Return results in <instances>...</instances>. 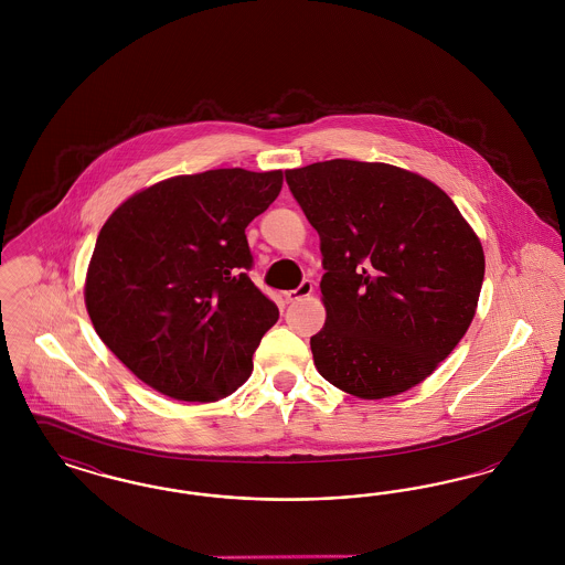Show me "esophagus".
<instances>
[{"instance_id": "obj_1", "label": "esophagus", "mask_w": 565, "mask_h": 565, "mask_svg": "<svg viewBox=\"0 0 565 565\" xmlns=\"http://www.w3.org/2000/svg\"><path fill=\"white\" fill-rule=\"evenodd\" d=\"M311 292H313V284H311L309 279H302L298 288L286 292V300H288V302H295V300H300V298H305V296H309Z\"/></svg>"}]
</instances>
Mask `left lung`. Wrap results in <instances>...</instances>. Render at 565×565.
Returning a JSON list of instances; mask_svg holds the SVG:
<instances>
[{"instance_id":"left-lung-1","label":"left lung","mask_w":565,"mask_h":565,"mask_svg":"<svg viewBox=\"0 0 565 565\" xmlns=\"http://www.w3.org/2000/svg\"><path fill=\"white\" fill-rule=\"evenodd\" d=\"M286 182L320 235V375L366 401L422 383L475 318L484 275L475 231L430 180L385 162H313Z\"/></svg>"}]
</instances>
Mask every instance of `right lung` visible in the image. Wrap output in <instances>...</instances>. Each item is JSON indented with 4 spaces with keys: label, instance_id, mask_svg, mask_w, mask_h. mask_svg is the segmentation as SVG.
<instances>
[{
    "label": "right lung",
    "instance_id": "add662e5",
    "mask_svg": "<svg viewBox=\"0 0 565 565\" xmlns=\"http://www.w3.org/2000/svg\"><path fill=\"white\" fill-rule=\"evenodd\" d=\"M281 182V171L178 175L127 199L99 231L84 286L90 322L164 396L214 403L252 375L279 311L249 279L245 228Z\"/></svg>",
    "mask_w": 565,
    "mask_h": 565
}]
</instances>
